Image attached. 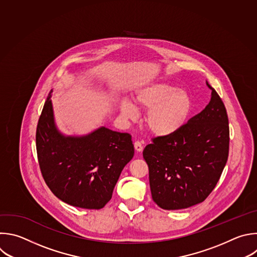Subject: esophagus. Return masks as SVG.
Masks as SVG:
<instances>
[{
	"mask_svg": "<svg viewBox=\"0 0 257 257\" xmlns=\"http://www.w3.org/2000/svg\"><path fill=\"white\" fill-rule=\"evenodd\" d=\"M134 147H135V150L138 151V152L143 150V145H142V143L140 141H135L134 142Z\"/></svg>",
	"mask_w": 257,
	"mask_h": 257,
	"instance_id": "1",
	"label": "esophagus"
}]
</instances>
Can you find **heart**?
I'll return each mask as SVG.
<instances>
[{
    "label": "heart",
    "mask_w": 257,
    "mask_h": 257,
    "mask_svg": "<svg viewBox=\"0 0 257 257\" xmlns=\"http://www.w3.org/2000/svg\"><path fill=\"white\" fill-rule=\"evenodd\" d=\"M136 106L148 111L145 122L147 128L157 135L173 134L184 126L192 109L191 96L185 91L163 82L152 83L140 89L134 97ZM124 117L132 119L137 115L134 105L125 100L120 106Z\"/></svg>",
    "instance_id": "obj_1"
}]
</instances>
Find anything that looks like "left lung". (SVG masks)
I'll return each instance as SVG.
<instances>
[{
	"instance_id": "1",
	"label": "left lung",
	"mask_w": 257,
	"mask_h": 257,
	"mask_svg": "<svg viewBox=\"0 0 257 257\" xmlns=\"http://www.w3.org/2000/svg\"><path fill=\"white\" fill-rule=\"evenodd\" d=\"M212 90L206 108L173 134L153 137L143 150L152 200L164 210L204 202L215 189L229 154V122L223 101Z\"/></svg>"
}]
</instances>
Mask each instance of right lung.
<instances>
[{"instance_id": "add662e5", "label": "right lung", "mask_w": 257, "mask_h": 257, "mask_svg": "<svg viewBox=\"0 0 257 257\" xmlns=\"http://www.w3.org/2000/svg\"><path fill=\"white\" fill-rule=\"evenodd\" d=\"M51 92L36 129L37 158L44 182L55 197L68 205L102 209L134 155L132 137L105 127L88 136L64 137L54 125Z\"/></svg>"}]
</instances>
